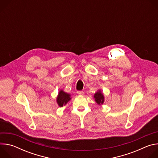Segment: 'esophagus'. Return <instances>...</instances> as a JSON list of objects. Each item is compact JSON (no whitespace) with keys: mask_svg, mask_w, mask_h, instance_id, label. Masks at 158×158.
Masks as SVG:
<instances>
[{"mask_svg":"<svg viewBox=\"0 0 158 158\" xmlns=\"http://www.w3.org/2000/svg\"><path fill=\"white\" fill-rule=\"evenodd\" d=\"M77 94H79V95H83V94H84V92H83V91H77Z\"/></svg>","mask_w":158,"mask_h":158,"instance_id":"1","label":"esophagus"}]
</instances>
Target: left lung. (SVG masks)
Instances as JSON below:
<instances>
[{
	"label": "left lung",
	"mask_w": 158,
	"mask_h": 158,
	"mask_svg": "<svg viewBox=\"0 0 158 158\" xmlns=\"http://www.w3.org/2000/svg\"><path fill=\"white\" fill-rule=\"evenodd\" d=\"M94 98L95 99V101L98 105H101L104 103V97L103 94L101 93V90H99L98 91H97L94 96Z\"/></svg>",
	"instance_id": "8db88e82"
}]
</instances>
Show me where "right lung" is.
<instances>
[{"label":"right lung","instance_id":"add662e5","mask_svg":"<svg viewBox=\"0 0 158 158\" xmlns=\"http://www.w3.org/2000/svg\"><path fill=\"white\" fill-rule=\"evenodd\" d=\"M71 99V95L69 94L65 93L63 90H60L57 97V103L59 107H62L63 106H65Z\"/></svg>","mask_w":158,"mask_h":158}]
</instances>
